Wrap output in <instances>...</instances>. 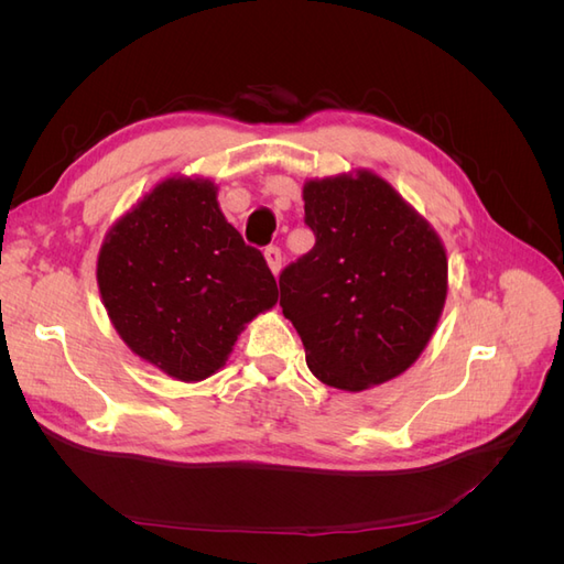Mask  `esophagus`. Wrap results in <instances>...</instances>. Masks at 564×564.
I'll list each match as a JSON object with an SVG mask.
<instances>
[{"label": "esophagus", "mask_w": 564, "mask_h": 564, "mask_svg": "<svg viewBox=\"0 0 564 564\" xmlns=\"http://www.w3.org/2000/svg\"><path fill=\"white\" fill-rule=\"evenodd\" d=\"M263 256H265V261H268V268L272 270V275H280V270H282V249L275 247V245H270V247H265Z\"/></svg>", "instance_id": "1"}]
</instances>
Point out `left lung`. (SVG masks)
Here are the masks:
<instances>
[{
	"label": "left lung",
	"instance_id": "obj_1",
	"mask_svg": "<svg viewBox=\"0 0 564 564\" xmlns=\"http://www.w3.org/2000/svg\"><path fill=\"white\" fill-rule=\"evenodd\" d=\"M315 247L280 275L315 377L365 390L400 377L429 344L447 299L440 237L371 172L303 185Z\"/></svg>",
	"mask_w": 564,
	"mask_h": 564
}]
</instances>
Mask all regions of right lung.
<instances>
[{
	"instance_id": "obj_1",
	"label": "right lung",
	"mask_w": 564,
	"mask_h": 564,
	"mask_svg": "<svg viewBox=\"0 0 564 564\" xmlns=\"http://www.w3.org/2000/svg\"><path fill=\"white\" fill-rule=\"evenodd\" d=\"M98 289L124 344L178 381L226 365L245 324L278 303V282L204 178H166L117 220Z\"/></svg>"
}]
</instances>
